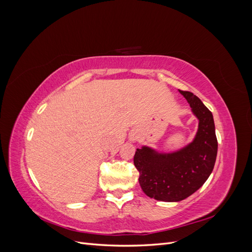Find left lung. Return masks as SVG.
<instances>
[{"label": "left lung", "instance_id": "left-lung-1", "mask_svg": "<svg viewBox=\"0 0 252 252\" xmlns=\"http://www.w3.org/2000/svg\"><path fill=\"white\" fill-rule=\"evenodd\" d=\"M199 120V128L191 143L182 149L163 154L147 146L138 148L133 158L140 172L144 193L163 202H179L194 193L207 181L215 167L218 140L211 111L199 97L179 90Z\"/></svg>", "mask_w": 252, "mask_h": 252}]
</instances>
